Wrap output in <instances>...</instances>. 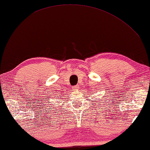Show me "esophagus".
Listing matches in <instances>:
<instances>
[{
    "instance_id": "34e87169",
    "label": "esophagus",
    "mask_w": 150,
    "mask_h": 150,
    "mask_svg": "<svg viewBox=\"0 0 150 150\" xmlns=\"http://www.w3.org/2000/svg\"><path fill=\"white\" fill-rule=\"evenodd\" d=\"M78 88H79V86H78L77 85H76V86H73V90H78Z\"/></svg>"
}]
</instances>
